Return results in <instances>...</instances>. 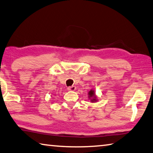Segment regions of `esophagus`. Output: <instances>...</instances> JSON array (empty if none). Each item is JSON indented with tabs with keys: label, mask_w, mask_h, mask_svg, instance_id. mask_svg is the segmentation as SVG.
Listing matches in <instances>:
<instances>
[{
	"label": "esophagus",
	"mask_w": 153,
	"mask_h": 153,
	"mask_svg": "<svg viewBox=\"0 0 153 153\" xmlns=\"http://www.w3.org/2000/svg\"><path fill=\"white\" fill-rule=\"evenodd\" d=\"M76 89V87L75 86H69L67 88V90H69V91H74Z\"/></svg>",
	"instance_id": "esophagus-1"
}]
</instances>
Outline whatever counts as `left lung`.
Instances as JSON below:
<instances>
[{
    "label": "left lung",
    "instance_id": "8db88e82",
    "mask_svg": "<svg viewBox=\"0 0 153 153\" xmlns=\"http://www.w3.org/2000/svg\"><path fill=\"white\" fill-rule=\"evenodd\" d=\"M88 95H89V98H93L91 99V102H96V101H97V97L95 96L94 90H90V91L88 92Z\"/></svg>",
    "mask_w": 153,
    "mask_h": 153
}]
</instances>
